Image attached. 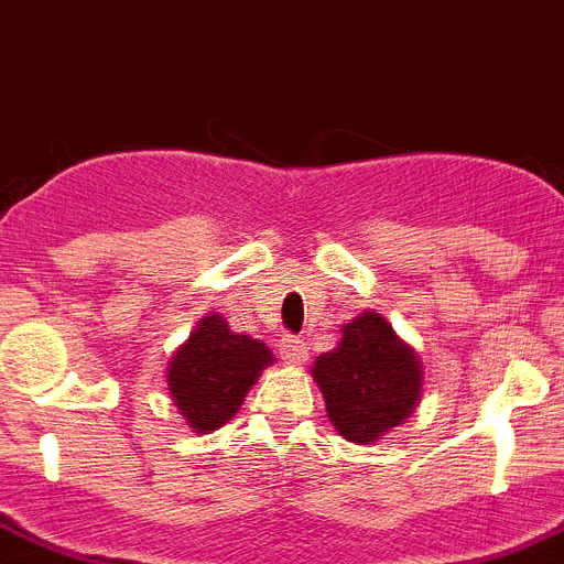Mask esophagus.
I'll use <instances>...</instances> for the list:
<instances>
[{"label": "esophagus", "mask_w": 564, "mask_h": 564, "mask_svg": "<svg viewBox=\"0 0 564 564\" xmlns=\"http://www.w3.org/2000/svg\"><path fill=\"white\" fill-rule=\"evenodd\" d=\"M281 359L289 361V365H303L308 359L306 341L300 339V336H286L281 339Z\"/></svg>", "instance_id": "34e87169"}]
</instances>
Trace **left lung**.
Instances as JSON below:
<instances>
[{
	"mask_svg": "<svg viewBox=\"0 0 564 564\" xmlns=\"http://www.w3.org/2000/svg\"><path fill=\"white\" fill-rule=\"evenodd\" d=\"M325 412L345 440L370 445L414 412L423 367L392 325L365 312L341 325V341L312 367Z\"/></svg>",
	"mask_w": 564,
	"mask_h": 564,
	"instance_id": "obj_1",
	"label": "left lung"
}]
</instances>
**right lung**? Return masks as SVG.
Returning <instances> with one entry per match:
<instances>
[{"label":"right lung","instance_id":"add662e5","mask_svg":"<svg viewBox=\"0 0 564 564\" xmlns=\"http://www.w3.org/2000/svg\"><path fill=\"white\" fill-rule=\"evenodd\" d=\"M267 365L272 350L264 341L234 334L225 317L208 314L172 356L166 387L188 429L208 434L234 417Z\"/></svg>","mask_w":564,"mask_h":564}]
</instances>
